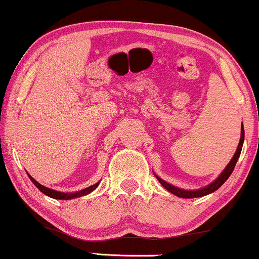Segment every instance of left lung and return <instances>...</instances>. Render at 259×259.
<instances>
[{
	"mask_svg": "<svg viewBox=\"0 0 259 259\" xmlns=\"http://www.w3.org/2000/svg\"><path fill=\"white\" fill-rule=\"evenodd\" d=\"M243 139H245V130H243V125L241 124V136H240V142L239 145H237V148H236V152H235L234 157L231 158L230 162H229V164L225 167L224 170L222 171V174L219 175L217 179L213 181L212 184H209V185L202 187V189H198V190H183V189H179V187H175L173 185H170V184L167 183V181H164L163 179H160L159 177L156 178L158 179V181L160 184H162V186L164 187V189H167L169 192H171V194L178 196V197H183V198H195V197H202V196H206L208 194H212V192H214L215 190H218L219 187H221L223 184L225 183V181L228 180V178L230 177L231 173H233L235 165H236V162L237 159H239L240 157V153H241V150H242V145H243Z\"/></svg>",
	"mask_w": 259,
	"mask_h": 259,
	"instance_id": "obj_1",
	"label": "left lung"
}]
</instances>
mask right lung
<instances>
[{"instance_id": "add662e5", "label": "right lung", "mask_w": 259, "mask_h": 259, "mask_svg": "<svg viewBox=\"0 0 259 259\" xmlns=\"http://www.w3.org/2000/svg\"><path fill=\"white\" fill-rule=\"evenodd\" d=\"M28 177L30 178V180L32 181V184H34V185L36 186L37 189L40 190L41 192H42V194H45L46 196H49V197H51V198H56V200H72V198L81 197V196H85V195L90 194V192L94 191V190L96 189V187L99 186V184H100V181H99V183H96V184H95V185L86 187V189L81 190V191L73 192V194H65V192H59V191H56V190L49 189V187H45L44 185H41L40 183H37V181L35 180L34 178H31L29 174H28Z\"/></svg>"}]
</instances>
